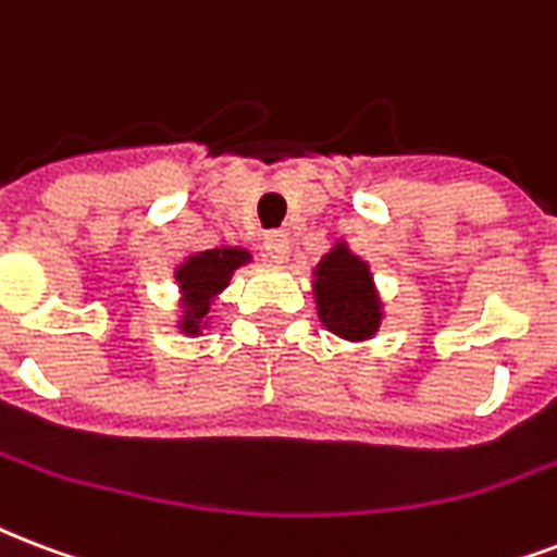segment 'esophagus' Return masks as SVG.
<instances>
[{"instance_id":"esophagus-1","label":"esophagus","mask_w":557,"mask_h":557,"mask_svg":"<svg viewBox=\"0 0 557 557\" xmlns=\"http://www.w3.org/2000/svg\"><path fill=\"white\" fill-rule=\"evenodd\" d=\"M265 250H269L271 260L283 262L288 257V250H292V239H288L286 231H271L265 233V239H262Z\"/></svg>"}]
</instances>
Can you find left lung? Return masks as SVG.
Here are the masks:
<instances>
[{"instance_id":"left-lung-1","label":"left lung","mask_w":557,"mask_h":557,"mask_svg":"<svg viewBox=\"0 0 557 557\" xmlns=\"http://www.w3.org/2000/svg\"><path fill=\"white\" fill-rule=\"evenodd\" d=\"M315 274L318 315L335 335L359 342L376 333L380 307L373 300L371 274L362 260L338 245L321 260Z\"/></svg>"}]
</instances>
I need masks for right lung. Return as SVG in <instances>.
<instances>
[{
	"mask_svg": "<svg viewBox=\"0 0 557 557\" xmlns=\"http://www.w3.org/2000/svg\"><path fill=\"white\" fill-rule=\"evenodd\" d=\"M250 253L239 248H215V250H201L177 269V280L186 292L189 300V312L184 318V333H198L201 318L210 309V300L224 286L242 262H248Z\"/></svg>",
	"mask_w": 557,
	"mask_h": 557,
	"instance_id": "right-lung-1",
	"label": "right lung"
}]
</instances>
